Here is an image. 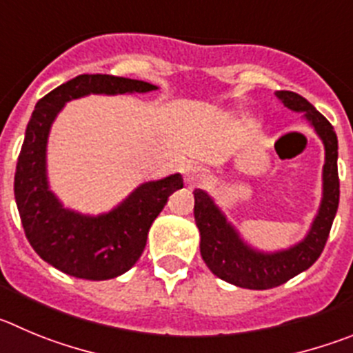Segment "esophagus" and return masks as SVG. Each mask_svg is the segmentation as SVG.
<instances>
[{
  "mask_svg": "<svg viewBox=\"0 0 353 353\" xmlns=\"http://www.w3.org/2000/svg\"><path fill=\"white\" fill-rule=\"evenodd\" d=\"M207 179V174L202 167L192 165L186 169V181L192 184H200Z\"/></svg>",
  "mask_w": 353,
  "mask_h": 353,
  "instance_id": "esophagus-1",
  "label": "esophagus"
}]
</instances>
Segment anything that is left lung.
Segmentation results:
<instances>
[{"instance_id":"1","label":"left lung","mask_w":353,"mask_h":353,"mask_svg":"<svg viewBox=\"0 0 353 353\" xmlns=\"http://www.w3.org/2000/svg\"><path fill=\"white\" fill-rule=\"evenodd\" d=\"M275 95L292 111H305L325 148L324 196L310 232L303 242L289 251L263 254L252 251L240 240L239 233L226 221L210 196L195 190V223L200 230V254L210 272L223 281L243 289H272L285 284L292 276L310 268L324 251L340 203L338 177V137L324 114L296 92L276 90Z\"/></svg>"}]
</instances>
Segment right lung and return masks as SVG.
Returning a JSON list of instances; mask_svg holds the SVG:
<instances>
[{
  "instance_id": "obj_1",
  "label": "right lung",
  "mask_w": 353,
  "mask_h": 353,
  "mask_svg": "<svg viewBox=\"0 0 353 353\" xmlns=\"http://www.w3.org/2000/svg\"><path fill=\"white\" fill-rule=\"evenodd\" d=\"M154 85L113 74H80L54 88L36 104L26 128L15 170V202L36 254L61 272L85 281L121 275L143 254L148 230L167 200L183 188L179 174L144 183L121 205L90 217L64 209L48 190L45 151L52 121L65 102L87 94L150 92Z\"/></svg>"
}]
</instances>
